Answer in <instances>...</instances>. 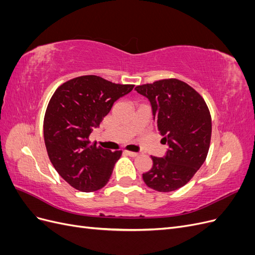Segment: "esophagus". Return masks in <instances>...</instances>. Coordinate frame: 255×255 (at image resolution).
<instances>
[{
  "instance_id": "obj_1",
  "label": "esophagus",
  "mask_w": 255,
  "mask_h": 255,
  "mask_svg": "<svg viewBox=\"0 0 255 255\" xmlns=\"http://www.w3.org/2000/svg\"><path fill=\"white\" fill-rule=\"evenodd\" d=\"M128 156H132V157H135V156H137L138 155V153H136V152H132V151H128V150H126L125 151Z\"/></svg>"
}]
</instances>
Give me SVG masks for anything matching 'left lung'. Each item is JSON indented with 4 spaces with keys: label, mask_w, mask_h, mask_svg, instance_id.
Returning <instances> with one entry per match:
<instances>
[{
    "label": "left lung",
    "mask_w": 255,
    "mask_h": 255,
    "mask_svg": "<svg viewBox=\"0 0 255 255\" xmlns=\"http://www.w3.org/2000/svg\"><path fill=\"white\" fill-rule=\"evenodd\" d=\"M135 90L149 99L155 127L169 145L165 157L151 156L153 166L142 179L160 192L179 189L206 159L212 136L210 110L198 91L177 79L139 85Z\"/></svg>",
    "instance_id": "obj_1"
}]
</instances>
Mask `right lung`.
Masks as SVG:
<instances>
[{
  "mask_svg": "<svg viewBox=\"0 0 255 255\" xmlns=\"http://www.w3.org/2000/svg\"><path fill=\"white\" fill-rule=\"evenodd\" d=\"M133 88L83 75L61 84L53 94L43 120L44 143L53 167L73 188L96 191L110 181L122 151L91 144L89 135L114 103Z\"/></svg>",
  "mask_w": 255,
  "mask_h": 255,
  "instance_id": "right-lung-1",
  "label": "right lung"
}]
</instances>
